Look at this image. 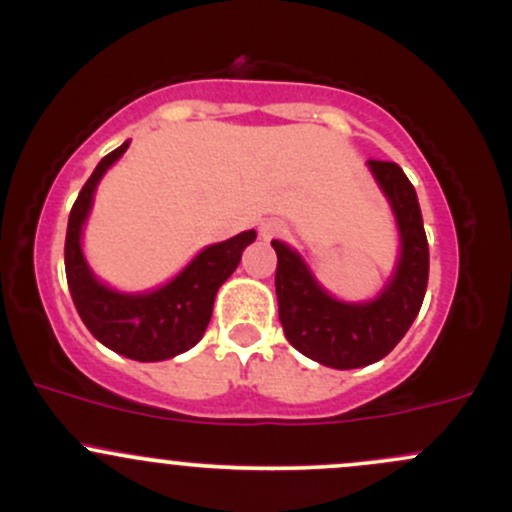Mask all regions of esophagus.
<instances>
[{
	"label": "esophagus",
	"instance_id": "1",
	"mask_svg": "<svg viewBox=\"0 0 512 512\" xmlns=\"http://www.w3.org/2000/svg\"><path fill=\"white\" fill-rule=\"evenodd\" d=\"M286 233V226L277 218H267V221L260 223V238L262 240H274V238H282Z\"/></svg>",
	"mask_w": 512,
	"mask_h": 512
}]
</instances>
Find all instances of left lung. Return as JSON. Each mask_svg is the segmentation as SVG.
I'll return each mask as SVG.
<instances>
[{"label": "left lung", "mask_w": 512, "mask_h": 512, "mask_svg": "<svg viewBox=\"0 0 512 512\" xmlns=\"http://www.w3.org/2000/svg\"><path fill=\"white\" fill-rule=\"evenodd\" d=\"M398 230V257L369 301H345L318 282L311 265L282 240L277 252V301L284 335L301 355L330 369H359L384 359L413 325L428 289L430 252L418 194L396 162L369 160Z\"/></svg>", "instance_id": "obj_1"}]
</instances>
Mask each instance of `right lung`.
Wrapping results in <instances>:
<instances>
[{
  "label": "right lung",
  "mask_w": 512,
  "mask_h": 512,
  "mask_svg": "<svg viewBox=\"0 0 512 512\" xmlns=\"http://www.w3.org/2000/svg\"><path fill=\"white\" fill-rule=\"evenodd\" d=\"M131 140L99 162L70 211L65 238V274L82 323L101 345L136 362L172 359L204 338L218 289L240 265L243 250L255 243V230H243L223 243L206 245L170 282L148 291H121L89 267L82 233L94 206L99 182L121 160Z\"/></svg>",
  "instance_id": "1"
}]
</instances>
